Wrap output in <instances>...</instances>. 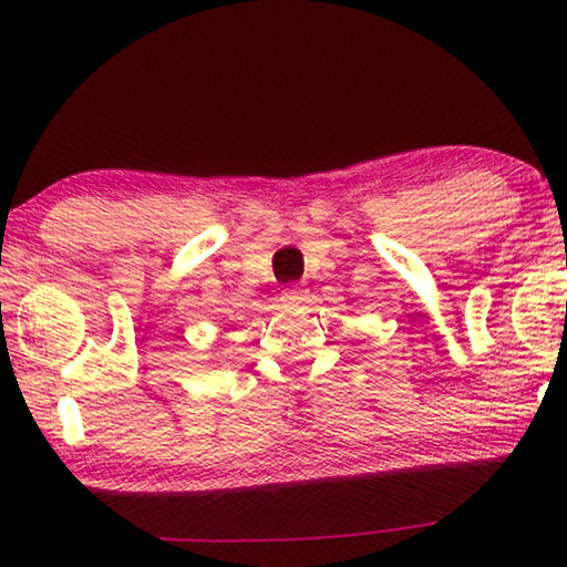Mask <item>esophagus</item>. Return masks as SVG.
I'll use <instances>...</instances> for the list:
<instances>
[{"mask_svg": "<svg viewBox=\"0 0 567 567\" xmlns=\"http://www.w3.org/2000/svg\"><path fill=\"white\" fill-rule=\"evenodd\" d=\"M281 299L286 301V305H301V301L307 299V289H305V286H299V284L286 286V289L281 291Z\"/></svg>", "mask_w": 567, "mask_h": 567, "instance_id": "obj_1", "label": "esophagus"}]
</instances>
